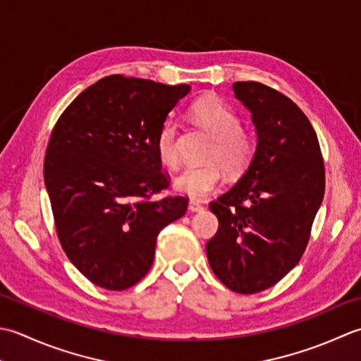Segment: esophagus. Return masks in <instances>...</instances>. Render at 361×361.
Listing matches in <instances>:
<instances>
[{"instance_id": "1", "label": "esophagus", "mask_w": 361, "mask_h": 361, "mask_svg": "<svg viewBox=\"0 0 361 361\" xmlns=\"http://www.w3.org/2000/svg\"><path fill=\"white\" fill-rule=\"evenodd\" d=\"M188 210L190 212H201V210H204V205L200 202V201H190L188 202Z\"/></svg>"}]
</instances>
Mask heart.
<instances>
[{
	"mask_svg": "<svg viewBox=\"0 0 361 361\" xmlns=\"http://www.w3.org/2000/svg\"><path fill=\"white\" fill-rule=\"evenodd\" d=\"M191 118L213 137V145L207 152L209 164L187 166L179 173L174 185L180 193L193 200H201L215 190L221 180V164L224 170L237 176L251 165L257 143L251 132L241 128L238 114L218 98H204L190 109ZM178 124L165 121L157 130L154 148L164 165L174 166L179 161Z\"/></svg>",
	"mask_w": 361,
	"mask_h": 361,
	"instance_id": "1",
	"label": "heart"
}]
</instances>
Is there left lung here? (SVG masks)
<instances>
[{
    "mask_svg": "<svg viewBox=\"0 0 361 361\" xmlns=\"http://www.w3.org/2000/svg\"><path fill=\"white\" fill-rule=\"evenodd\" d=\"M232 88L252 114L257 148L240 180L210 202L219 227L205 251L227 288L254 294L299 263L324 197L326 171L316 132L288 97L254 80Z\"/></svg>",
    "mask_w": 361,
    "mask_h": 361,
    "instance_id": "1",
    "label": "left lung"
}]
</instances>
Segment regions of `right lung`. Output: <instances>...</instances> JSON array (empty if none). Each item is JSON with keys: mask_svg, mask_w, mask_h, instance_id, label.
Masks as SVG:
<instances>
[{"mask_svg": "<svg viewBox=\"0 0 361 361\" xmlns=\"http://www.w3.org/2000/svg\"><path fill=\"white\" fill-rule=\"evenodd\" d=\"M190 85L112 75L63 110L51 132L43 178L57 237L70 262L106 290L130 288L148 273L157 235L185 215L166 196L154 140Z\"/></svg>", "mask_w": 361, "mask_h": 361, "instance_id": "right-lung-1", "label": "right lung"}]
</instances>
